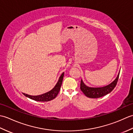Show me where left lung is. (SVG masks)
<instances>
[{
    "mask_svg": "<svg viewBox=\"0 0 133 133\" xmlns=\"http://www.w3.org/2000/svg\"><path fill=\"white\" fill-rule=\"evenodd\" d=\"M119 73L118 74L116 79L109 84V85L102 87H90L87 86L81 79V90L87 97L90 98H98L103 97L109 94L112 91L115 87L116 86L117 82L119 78Z\"/></svg>",
    "mask_w": 133,
    "mask_h": 133,
    "instance_id": "8db88e82",
    "label": "left lung"
}]
</instances>
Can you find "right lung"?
<instances>
[{"label": "right lung", "instance_id": "add662e5", "mask_svg": "<svg viewBox=\"0 0 133 133\" xmlns=\"http://www.w3.org/2000/svg\"><path fill=\"white\" fill-rule=\"evenodd\" d=\"M64 77V72H63L61 75V77H59V80L58 81L57 83L56 84V85L54 86V87L50 91L44 93V94L39 95H30L26 94L23 93L24 95L26 97L31 99L32 100H34L36 101H39V102H47L51 101L54 99L56 97V96L58 94V93L60 91L62 83V81H63V79Z\"/></svg>", "mask_w": 133, "mask_h": 133}]
</instances>
